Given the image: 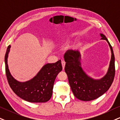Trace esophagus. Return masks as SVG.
Returning a JSON list of instances; mask_svg holds the SVG:
<instances>
[{
	"mask_svg": "<svg viewBox=\"0 0 120 120\" xmlns=\"http://www.w3.org/2000/svg\"><path fill=\"white\" fill-rule=\"evenodd\" d=\"M62 68L63 69H64V67H65V64H66V62L64 61V60H62Z\"/></svg>",
	"mask_w": 120,
	"mask_h": 120,
	"instance_id": "34e87169",
	"label": "esophagus"
}]
</instances>
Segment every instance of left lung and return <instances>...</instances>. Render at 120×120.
Returning <instances> with one entry per match:
<instances>
[{"label":"left lung","mask_w":120,"mask_h":120,"mask_svg":"<svg viewBox=\"0 0 120 120\" xmlns=\"http://www.w3.org/2000/svg\"><path fill=\"white\" fill-rule=\"evenodd\" d=\"M101 39L107 41L111 51V59L109 70L101 79H94L88 77L81 67V54L78 51L68 50L64 55L66 62L64 71L74 95L83 101L95 100L107 91L111 86L115 75V56L112 47L107 38L101 34Z\"/></svg>","instance_id":"obj_1"}]
</instances>
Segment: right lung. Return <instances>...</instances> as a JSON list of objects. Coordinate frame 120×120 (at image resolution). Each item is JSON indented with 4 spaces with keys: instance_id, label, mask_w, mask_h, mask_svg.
I'll return each mask as SVG.
<instances>
[{
    "instance_id": "obj_1",
    "label": "right lung",
    "mask_w": 120,
    "mask_h": 120,
    "mask_svg": "<svg viewBox=\"0 0 120 120\" xmlns=\"http://www.w3.org/2000/svg\"><path fill=\"white\" fill-rule=\"evenodd\" d=\"M10 45L5 55V73L10 88L18 96L29 102L42 103L50 100L54 82L57 75L62 70L61 60L45 64L33 78L26 82L17 81L10 75L8 66V57Z\"/></svg>"
}]
</instances>
